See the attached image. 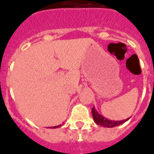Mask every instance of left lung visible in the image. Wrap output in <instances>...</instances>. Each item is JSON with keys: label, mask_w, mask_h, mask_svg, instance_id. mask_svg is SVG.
Segmentation results:
<instances>
[{"label": "left lung", "mask_w": 154, "mask_h": 154, "mask_svg": "<svg viewBox=\"0 0 154 154\" xmlns=\"http://www.w3.org/2000/svg\"><path fill=\"white\" fill-rule=\"evenodd\" d=\"M91 113H92V116H93V119L95 122L97 123V125L102 126V127H107V128H112V127H116L119 125H122L125 122H126L127 120H129V118L126 119H123V120H110V119H106V117H104L103 116H101L100 113H98L95 107L91 109Z\"/></svg>", "instance_id": "8db88e82"}]
</instances>
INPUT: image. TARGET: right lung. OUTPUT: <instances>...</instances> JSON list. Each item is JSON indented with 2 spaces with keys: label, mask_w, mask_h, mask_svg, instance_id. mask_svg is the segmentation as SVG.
Returning <instances> with one entry per match:
<instances>
[{
  "label": "right lung",
  "mask_w": 154,
  "mask_h": 154,
  "mask_svg": "<svg viewBox=\"0 0 154 154\" xmlns=\"http://www.w3.org/2000/svg\"><path fill=\"white\" fill-rule=\"evenodd\" d=\"M62 125H57V126H54V127H51V129H56V128H58V127H61Z\"/></svg>",
  "instance_id": "obj_1"
}]
</instances>
